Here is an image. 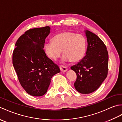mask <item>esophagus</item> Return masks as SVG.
<instances>
[{
    "label": "esophagus",
    "mask_w": 122,
    "mask_h": 122,
    "mask_svg": "<svg viewBox=\"0 0 122 122\" xmlns=\"http://www.w3.org/2000/svg\"><path fill=\"white\" fill-rule=\"evenodd\" d=\"M60 69L61 71L62 72H65L67 71V68L66 66H60Z\"/></svg>",
    "instance_id": "esophagus-1"
}]
</instances>
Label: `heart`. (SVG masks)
Returning <instances> with one entry per match:
<instances>
[{
  "mask_svg": "<svg viewBox=\"0 0 122 122\" xmlns=\"http://www.w3.org/2000/svg\"><path fill=\"white\" fill-rule=\"evenodd\" d=\"M45 49L48 56L52 59L59 58L63 50V61L76 62L84 55L86 42L82 35L66 31L54 36L52 41L46 43Z\"/></svg>",
  "mask_w": 122,
  "mask_h": 122,
  "instance_id": "heart-1",
  "label": "heart"
}]
</instances>
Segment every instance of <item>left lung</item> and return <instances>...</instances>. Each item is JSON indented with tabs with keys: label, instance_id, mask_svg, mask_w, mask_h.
<instances>
[{
	"label": "left lung",
	"instance_id": "1",
	"mask_svg": "<svg viewBox=\"0 0 122 122\" xmlns=\"http://www.w3.org/2000/svg\"><path fill=\"white\" fill-rule=\"evenodd\" d=\"M87 41L86 55L71 69L76 74L74 87L82 94L97 90L108 74V54L107 46L95 33L85 31Z\"/></svg>",
	"mask_w": 122,
	"mask_h": 122
}]
</instances>
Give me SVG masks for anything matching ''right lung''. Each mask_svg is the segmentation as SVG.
I'll return each instance as SVG.
<instances>
[{
    "label": "right lung",
    "instance_id": "add662e5",
    "mask_svg": "<svg viewBox=\"0 0 122 122\" xmlns=\"http://www.w3.org/2000/svg\"><path fill=\"white\" fill-rule=\"evenodd\" d=\"M50 29L46 26L28 30L18 39L13 51L12 64L18 80L26 92L34 97L46 94L52 77L60 72L43 50Z\"/></svg>",
    "mask_w": 122,
    "mask_h": 122
}]
</instances>
